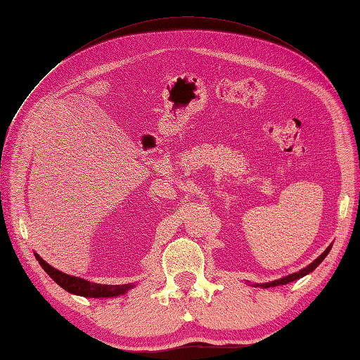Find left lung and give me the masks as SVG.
Returning <instances> with one entry per match:
<instances>
[{
	"label": "left lung",
	"instance_id": "1",
	"mask_svg": "<svg viewBox=\"0 0 360 360\" xmlns=\"http://www.w3.org/2000/svg\"><path fill=\"white\" fill-rule=\"evenodd\" d=\"M330 248H332V245L324 250V252L317 258V259H314L312 263L309 264V266H307L304 269H302V270H299V271H296V274H291V275H288V276H284V278H281V279H276V281H271V282H267V284H255V285H258V287H261V288H269V287H278V285H285V284H290V282H292V281H296V279H300V278H303V276H307L308 274H311V271L314 270V269H317V266L321 263V261L328 257V254L330 252Z\"/></svg>",
	"mask_w": 360,
	"mask_h": 360
}]
</instances>
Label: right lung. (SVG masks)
Segmentation results:
<instances>
[{
	"label": "right lung",
	"instance_id": "1",
	"mask_svg": "<svg viewBox=\"0 0 360 360\" xmlns=\"http://www.w3.org/2000/svg\"><path fill=\"white\" fill-rule=\"evenodd\" d=\"M36 259L43 267V270L57 282V284L64 288L66 291L76 294V296H82V297H117L120 294H124L130 288H134V284H123V285H105V284H94V282L85 281L82 278H76L63 274V271L57 270L56 267H52L48 264L45 259H43L40 255L34 254Z\"/></svg>",
	"mask_w": 360,
	"mask_h": 360
}]
</instances>
